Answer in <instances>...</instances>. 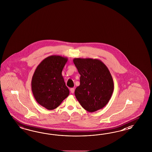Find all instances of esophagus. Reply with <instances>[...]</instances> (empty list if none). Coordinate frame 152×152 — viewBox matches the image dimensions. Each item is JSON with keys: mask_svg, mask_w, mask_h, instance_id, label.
<instances>
[{"mask_svg": "<svg viewBox=\"0 0 152 152\" xmlns=\"http://www.w3.org/2000/svg\"><path fill=\"white\" fill-rule=\"evenodd\" d=\"M74 91H75V88H71L70 89V92H71L72 94H74Z\"/></svg>", "mask_w": 152, "mask_h": 152, "instance_id": "obj_1", "label": "esophagus"}]
</instances>
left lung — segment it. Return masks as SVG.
<instances>
[{"instance_id": "obj_1", "label": "left lung", "mask_w": 152, "mask_h": 152, "mask_svg": "<svg viewBox=\"0 0 152 152\" xmlns=\"http://www.w3.org/2000/svg\"><path fill=\"white\" fill-rule=\"evenodd\" d=\"M73 62L80 75V84L75 91L77 100L88 112L102 109L114 90L113 79L108 68L98 59L75 58Z\"/></svg>"}]
</instances>
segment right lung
Here are the masks:
<instances>
[{"instance_id":"1","label":"right lung","mask_w":152,"mask_h":152,"mask_svg":"<svg viewBox=\"0 0 152 152\" xmlns=\"http://www.w3.org/2000/svg\"><path fill=\"white\" fill-rule=\"evenodd\" d=\"M67 57L52 55L38 64L33 75L32 91L37 102L47 110L57 108L69 95L62 71Z\"/></svg>"}]
</instances>
